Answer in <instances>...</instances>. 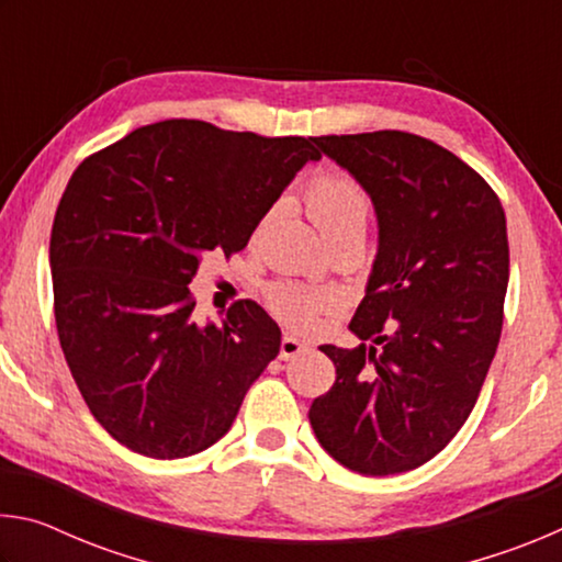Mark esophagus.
Wrapping results in <instances>:
<instances>
[{"label": "esophagus", "instance_id": "34e87169", "mask_svg": "<svg viewBox=\"0 0 562 562\" xmlns=\"http://www.w3.org/2000/svg\"><path fill=\"white\" fill-rule=\"evenodd\" d=\"M307 349L310 347L304 345V341H300L297 337L284 335L282 341H280V359H292V357H297V355H302V351H307Z\"/></svg>", "mask_w": 562, "mask_h": 562}]
</instances>
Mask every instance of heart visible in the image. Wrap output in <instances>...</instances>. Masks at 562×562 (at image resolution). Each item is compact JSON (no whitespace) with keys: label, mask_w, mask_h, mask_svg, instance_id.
Wrapping results in <instances>:
<instances>
[{"label":"heart","mask_w":562,"mask_h":562,"mask_svg":"<svg viewBox=\"0 0 562 562\" xmlns=\"http://www.w3.org/2000/svg\"><path fill=\"white\" fill-rule=\"evenodd\" d=\"M304 205L327 243L349 235H364L369 225V198L359 183L347 176H317L304 193ZM270 307L284 325L310 329L322 312L331 307V294L304 288V284L282 282L270 290Z\"/></svg>","instance_id":"1"}]
</instances>
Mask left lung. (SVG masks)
<instances>
[{
	"label": "left lung",
	"mask_w": 562,
	"mask_h": 562,
	"mask_svg": "<svg viewBox=\"0 0 562 562\" xmlns=\"http://www.w3.org/2000/svg\"><path fill=\"white\" fill-rule=\"evenodd\" d=\"M312 140L372 198L379 245L349 322L361 345L319 347L337 379L312 402L310 424L349 471H412L459 434L496 357L506 213L486 180L429 138L374 131Z\"/></svg>",
	"instance_id": "obj_1"
}]
</instances>
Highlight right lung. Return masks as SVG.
Returning a JSON list of instances; mask_svg holds the SVG:
<instances>
[{
	"instance_id": "add662e5",
	"label": "right lung",
	"mask_w": 562,
	"mask_h": 562,
	"mask_svg": "<svg viewBox=\"0 0 562 562\" xmlns=\"http://www.w3.org/2000/svg\"><path fill=\"white\" fill-rule=\"evenodd\" d=\"M310 160L312 138L173 119L74 170L49 243L56 329L83 402L126 449L186 459L231 431L282 331L252 300L198 325L188 284L207 252L243 250Z\"/></svg>"
}]
</instances>
